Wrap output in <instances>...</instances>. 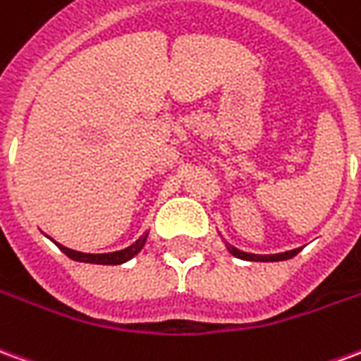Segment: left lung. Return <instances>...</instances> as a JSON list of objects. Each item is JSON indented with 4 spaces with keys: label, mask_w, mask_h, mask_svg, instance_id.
Segmentation results:
<instances>
[{
    "label": "left lung",
    "mask_w": 361,
    "mask_h": 361,
    "mask_svg": "<svg viewBox=\"0 0 361 361\" xmlns=\"http://www.w3.org/2000/svg\"><path fill=\"white\" fill-rule=\"evenodd\" d=\"M228 252L240 259H248V262H283V259L293 258L299 254L301 248H295V250H287V252H279V254H250V252H242L238 248H234L231 244H226Z\"/></svg>",
    "instance_id": "1"
}]
</instances>
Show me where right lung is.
<instances>
[{
	"label": "right lung",
	"instance_id": "obj_1",
	"mask_svg": "<svg viewBox=\"0 0 361 361\" xmlns=\"http://www.w3.org/2000/svg\"><path fill=\"white\" fill-rule=\"evenodd\" d=\"M146 238H148V233L145 236H140L135 244H130L127 248H123V250L117 252H107V254H85V252H78L72 250V248H66V246H62V244H58L56 246L60 250L66 254L68 258L75 259V262H85V264H103V266H119V264H125L130 258H135L138 252L142 250V246H145Z\"/></svg>",
	"mask_w": 361,
	"mask_h": 361
}]
</instances>
